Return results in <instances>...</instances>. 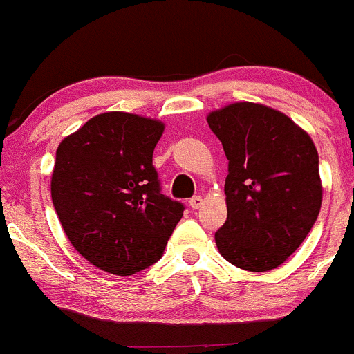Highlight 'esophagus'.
<instances>
[{
  "mask_svg": "<svg viewBox=\"0 0 354 354\" xmlns=\"http://www.w3.org/2000/svg\"><path fill=\"white\" fill-rule=\"evenodd\" d=\"M203 205V198L201 196H192L191 199H189V206H191L192 209H199Z\"/></svg>",
  "mask_w": 354,
  "mask_h": 354,
  "instance_id": "esophagus-1",
  "label": "esophagus"
}]
</instances>
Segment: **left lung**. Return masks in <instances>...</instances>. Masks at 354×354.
Returning <instances> with one entry per match:
<instances>
[{
    "mask_svg": "<svg viewBox=\"0 0 354 354\" xmlns=\"http://www.w3.org/2000/svg\"><path fill=\"white\" fill-rule=\"evenodd\" d=\"M206 120L229 160L227 220L215 232L216 248L243 270L277 268L320 213L317 148L288 115L265 104H227Z\"/></svg>",
    "mask_w": 354,
    "mask_h": 354,
    "instance_id": "8db88e82",
    "label": "left lung"
}]
</instances>
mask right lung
<instances>
[{
    "label": "right lung",
    "mask_w": 354,
    "mask_h": 354,
    "mask_svg": "<svg viewBox=\"0 0 354 354\" xmlns=\"http://www.w3.org/2000/svg\"><path fill=\"white\" fill-rule=\"evenodd\" d=\"M160 120L106 111L57 149L51 199L66 237L89 263L132 275L162 258L184 205L162 194L153 151Z\"/></svg>",
    "instance_id": "obj_1"
}]
</instances>
